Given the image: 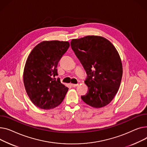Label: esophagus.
I'll use <instances>...</instances> for the list:
<instances>
[{"label": "esophagus", "instance_id": "34e87169", "mask_svg": "<svg viewBox=\"0 0 147 147\" xmlns=\"http://www.w3.org/2000/svg\"><path fill=\"white\" fill-rule=\"evenodd\" d=\"M71 85L72 87H76V86L78 85V84H71Z\"/></svg>", "mask_w": 147, "mask_h": 147}]
</instances>
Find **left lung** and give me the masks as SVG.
I'll return each instance as SVG.
<instances>
[{"instance_id": "left-lung-1", "label": "left lung", "mask_w": 147, "mask_h": 147, "mask_svg": "<svg viewBox=\"0 0 147 147\" xmlns=\"http://www.w3.org/2000/svg\"><path fill=\"white\" fill-rule=\"evenodd\" d=\"M71 46L87 74L85 83L88 91L82 100L95 108L109 105L119 90L123 74L116 49L106 38L97 36L73 39Z\"/></svg>"}]
</instances>
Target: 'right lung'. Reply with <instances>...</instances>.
<instances>
[{"instance_id":"right-lung-1","label":"right lung","mask_w":147,"mask_h":147,"mask_svg":"<svg viewBox=\"0 0 147 147\" xmlns=\"http://www.w3.org/2000/svg\"><path fill=\"white\" fill-rule=\"evenodd\" d=\"M68 41H44L31 51L24 70L23 80L28 96L36 106L45 110L61 103L69 88L60 82L57 66L69 47Z\"/></svg>"}]
</instances>
